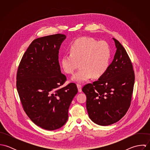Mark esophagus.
I'll return each mask as SVG.
<instances>
[{
    "label": "esophagus",
    "mask_w": 150,
    "mask_h": 150,
    "mask_svg": "<svg viewBox=\"0 0 150 150\" xmlns=\"http://www.w3.org/2000/svg\"><path fill=\"white\" fill-rule=\"evenodd\" d=\"M77 88H78V91L79 92H81L82 91V86L81 84H77Z\"/></svg>",
    "instance_id": "esophagus-1"
}]
</instances>
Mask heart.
<instances>
[{"label": "heart", "mask_w": 150, "mask_h": 150, "mask_svg": "<svg viewBox=\"0 0 150 150\" xmlns=\"http://www.w3.org/2000/svg\"><path fill=\"white\" fill-rule=\"evenodd\" d=\"M70 55H64L61 67L66 74H73L80 64L81 69L72 80L83 83L92 77L99 79L107 71L111 57L110 48L106 42L89 37H81L70 45Z\"/></svg>", "instance_id": "b5f03b06"}]
</instances>
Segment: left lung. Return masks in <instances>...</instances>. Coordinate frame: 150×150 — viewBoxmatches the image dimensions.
<instances>
[{
    "label": "left lung",
    "instance_id": "8db88e82",
    "mask_svg": "<svg viewBox=\"0 0 150 150\" xmlns=\"http://www.w3.org/2000/svg\"><path fill=\"white\" fill-rule=\"evenodd\" d=\"M113 39L117 51L107 71L98 80L82 89L86 96L90 119L102 126L115 123L125 115L134 83V72L128 54L121 43Z\"/></svg>",
    "mask_w": 150,
    "mask_h": 150
}]
</instances>
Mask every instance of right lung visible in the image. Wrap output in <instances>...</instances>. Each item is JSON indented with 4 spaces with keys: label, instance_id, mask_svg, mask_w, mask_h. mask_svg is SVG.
Here are the masks:
<instances>
[{
    "label": "right lung",
    "instance_id": "add662e5",
    "mask_svg": "<svg viewBox=\"0 0 150 150\" xmlns=\"http://www.w3.org/2000/svg\"><path fill=\"white\" fill-rule=\"evenodd\" d=\"M66 38L62 34L34 40L19 64L16 86L23 109L31 121L48 130L62 127L68 119L70 105L78 92L76 84L64 87L59 50Z\"/></svg>",
    "mask_w": 150,
    "mask_h": 150
}]
</instances>
